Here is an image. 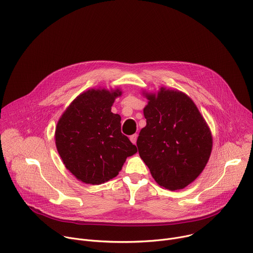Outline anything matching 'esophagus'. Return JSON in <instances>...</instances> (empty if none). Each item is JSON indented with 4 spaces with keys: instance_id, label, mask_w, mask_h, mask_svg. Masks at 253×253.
<instances>
[{
    "instance_id": "esophagus-1",
    "label": "esophagus",
    "mask_w": 253,
    "mask_h": 253,
    "mask_svg": "<svg viewBox=\"0 0 253 253\" xmlns=\"http://www.w3.org/2000/svg\"><path fill=\"white\" fill-rule=\"evenodd\" d=\"M137 137H138V135H137V134H133V135H131V136H130V141H131L133 144H136Z\"/></svg>"
}]
</instances>
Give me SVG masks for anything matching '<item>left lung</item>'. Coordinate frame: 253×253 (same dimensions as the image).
Returning a JSON list of instances; mask_svg holds the SVG:
<instances>
[{
    "mask_svg": "<svg viewBox=\"0 0 253 253\" xmlns=\"http://www.w3.org/2000/svg\"><path fill=\"white\" fill-rule=\"evenodd\" d=\"M148 104L143 113L137 147L158 185L183 189L200 175L212 151V134L192 99L185 93L161 87L143 91Z\"/></svg>",
    "mask_w": 253,
    "mask_h": 253,
    "instance_id": "left-lung-1",
    "label": "left lung"
}]
</instances>
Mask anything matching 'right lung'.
<instances>
[{
    "instance_id": "1",
    "label": "right lung",
    "mask_w": 253,
    "mask_h": 253,
    "mask_svg": "<svg viewBox=\"0 0 253 253\" xmlns=\"http://www.w3.org/2000/svg\"><path fill=\"white\" fill-rule=\"evenodd\" d=\"M119 88L89 89L77 96L60 117L55 143L65 167L86 184L116 177L137 147L121 133V117L111 112Z\"/></svg>"
}]
</instances>
